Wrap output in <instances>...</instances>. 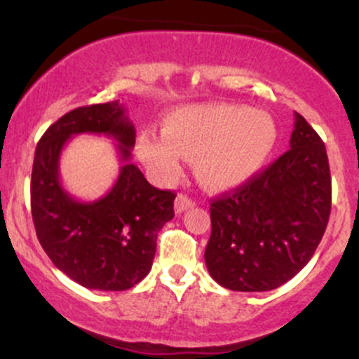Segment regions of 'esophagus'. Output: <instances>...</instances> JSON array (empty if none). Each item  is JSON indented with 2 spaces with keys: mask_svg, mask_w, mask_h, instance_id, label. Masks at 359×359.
Returning <instances> with one entry per match:
<instances>
[{
  "mask_svg": "<svg viewBox=\"0 0 359 359\" xmlns=\"http://www.w3.org/2000/svg\"><path fill=\"white\" fill-rule=\"evenodd\" d=\"M194 205H196V203H194L191 197H187L185 194H179L175 199V212L180 214V212L187 211V209L194 208Z\"/></svg>",
  "mask_w": 359,
  "mask_h": 359,
  "instance_id": "esophagus-1",
  "label": "esophagus"
}]
</instances>
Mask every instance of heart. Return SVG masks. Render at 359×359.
Instances as JSON below:
<instances>
[{"label":"heart","mask_w":359,"mask_h":359,"mask_svg":"<svg viewBox=\"0 0 359 359\" xmlns=\"http://www.w3.org/2000/svg\"><path fill=\"white\" fill-rule=\"evenodd\" d=\"M277 138V125L269 113L240 104H194L168 114L163 133L145 131L138 138V155L167 182L182 172V156L196 158L201 182L229 189L265 165Z\"/></svg>","instance_id":"b5f03b06"}]
</instances>
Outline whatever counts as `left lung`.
Masks as SVG:
<instances>
[{
    "instance_id": "left-lung-1",
    "label": "left lung",
    "mask_w": 359,
    "mask_h": 359,
    "mask_svg": "<svg viewBox=\"0 0 359 359\" xmlns=\"http://www.w3.org/2000/svg\"><path fill=\"white\" fill-rule=\"evenodd\" d=\"M211 201L212 229L204 253L211 277L238 292L283 285L312 258L331 214L324 142L295 113L290 150Z\"/></svg>"
}]
</instances>
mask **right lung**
Masks as SVG:
<instances>
[{
  "label": "right lung",
  "mask_w": 359,
  "mask_h": 359,
  "mask_svg": "<svg viewBox=\"0 0 359 359\" xmlns=\"http://www.w3.org/2000/svg\"><path fill=\"white\" fill-rule=\"evenodd\" d=\"M79 133L117 140L126 162L114 189L94 203L63 191L58 158L67 140ZM133 123L119 101L82 106L48 126L35 150L30 201L36 238L53 265L93 290H128L147 277L156 236L174 217L175 192L160 191L130 163Z\"/></svg>",
  "instance_id": "1"
}]
</instances>
